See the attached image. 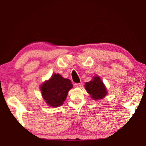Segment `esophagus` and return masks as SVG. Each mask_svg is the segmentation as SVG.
<instances>
[{
	"mask_svg": "<svg viewBox=\"0 0 146 146\" xmlns=\"http://www.w3.org/2000/svg\"><path fill=\"white\" fill-rule=\"evenodd\" d=\"M82 83H76V84H75V86L76 88H82Z\"/></svg>",
	"mask_w": 146,
	"mask_h": 146,
	"instance_id": "esophagus-1",
	"label": "esophagus"
}]
</instances>
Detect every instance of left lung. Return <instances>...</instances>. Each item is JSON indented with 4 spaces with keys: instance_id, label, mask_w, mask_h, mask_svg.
I'll use <instances>...</instances> for the list:
<instances>
[{
    "instance_id": "1",
    "label": "left lung",
    "mask_w": 146,
    "mask_h": 146,
    "mask_svg": "<svg viewBox=\"0 0 146 146\" xmlns=\"http://www.w3.org/2000/svg\"><path fill=\"white\" fill-rule=\"evenodd\" d=\"M85 88L91 97L94 100L103 98L107 94V91L102 81L98 76L93 77V80L86 83Z\"/></svg>"
}]
</instances>
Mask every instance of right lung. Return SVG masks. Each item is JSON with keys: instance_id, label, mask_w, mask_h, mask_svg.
Returning a JSON list of instances; mask_svg holds the SVG:
<instances>
[{"instance_id": "obj_1", "label": "right lung", "mask_w": 146, "mask_h": 146, "mask_svg": "<svg viewBox=\"0 0 146 146\" xmlns=\"http://www.w3.org/2000/svg\"><path fill=\"white\" fill-rule=\"evenodd\" d=\"M72 88L70 80L64 78L59 74H54L41 86L42 95L49 106L56 108L62 104Z\"/></svg>"}]
</instances>
